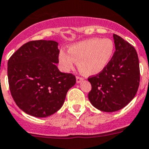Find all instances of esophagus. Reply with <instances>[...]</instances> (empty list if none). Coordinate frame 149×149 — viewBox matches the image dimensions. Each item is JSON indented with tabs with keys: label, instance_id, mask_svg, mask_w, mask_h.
<instances>
[{
	"label": "esophagus",
	"instance_id": "34e87169",
	"mask_svg": "<svg viewBox=\"0 0 149 149\" xmlns=\"http://www.w3.org/2000/svg\"><path fill=\"white\" fill-rule=\"evenodd\" d=\"M82 80H84V78L81 77H79V76H77L76 77V81H77V84H80Z\"/></svg>",
	"mask_w": 149,
	"mask_h": 149
}]
</instances>
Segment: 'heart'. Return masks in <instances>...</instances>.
<instances>
[{
  "label": "heart",
  "mask_w": 149,
  "mask_h": 149,
  "mask_svg": "<svg viewBox=\"0 0 149 149\" xmlns=\"http://www.w3.org/2000/svg\"><path fill=\"white\" fill-rule=\"evenodd\" d=\"M114 52L115 45L110 38H89L72 45L69 53L60 52L59 61L65 71L71 70L78 62L81 73L95 75L107 67Z\"/></svg>",
  "instance_id": "1"
}]
</instances>
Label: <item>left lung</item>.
Masks as SVG:
<instances>
[{"instance_id":"left-lung-1","label":"left lung","mask_w":149,"mask_h":149,"mask_svg":"<svg viewBox=\"0 0 149 149\" xmlns=\"http://www.w3.org/2000/svg\"><path fill=\"white\" fill-rule=\"evenodd\" d=\"M115 52L107 67L88 77L91 90L88 100L96 109L106 112L118 111L134 97L140 84V65L134 48L114 34Z\"/></svg>"}]
</instances>
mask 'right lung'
Returning a JSON list of instances; mask_svg holds the SVG:
<instances>
[{"instance_id": "add662e5", "label": "right lung", "mask_w": 149, "mask_h": 149, "mask_svg": "<svg viewBox=\"0 0 149 149\" xmlns=\"http://www.w3.org/2000/svg\"><path fill=\"white\" fill-rule=\"evenodd\" d=\"M59 53L58 42L32 40L9 58L7 74L11 95L26 114L37 117L54 114L75 84V76L62 73L57 67Z\"/></svg>"}]
</instances>
